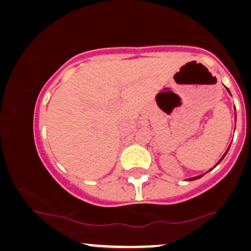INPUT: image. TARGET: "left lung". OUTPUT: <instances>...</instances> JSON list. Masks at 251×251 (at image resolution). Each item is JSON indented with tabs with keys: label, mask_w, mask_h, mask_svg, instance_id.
<instances>
[{
	"label": "left lung",
	"mask_w": 251,
	"mask_h": 251,
	"mask_svg": "<svg viewBox=\"0 0 251 251\" xmlns=\"http://www.w3.org/2000/svg\"><path fill=\"white\" fill-rule=\"evenodd\" d=\"M227 90V92H228V93H230L231 94V92L230 91H228V89H226ZM228 149H230V147H228ZM228 149L226 150V152H225L224 154H223V157H222L221 158V159L220 160H218V162H217V164L216 165H218V164H220V162L222 161V160H223V158L225 157V156H226V153H227V151H228ZM216 165H215V166H216ZM214 168V167H213ZM213 168H211V169H213ZM211 169H209V171H211ZM202 176L203 175H199V176H196V177H191V178H188V181H195V179H198V178H200V177H202Z\"/></svg>",
	"instance_id": "8db88e82"
}]
</instances>
